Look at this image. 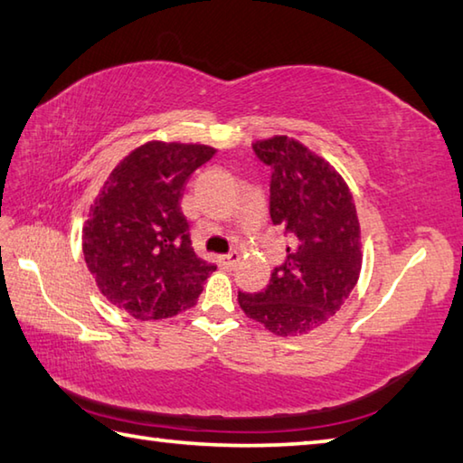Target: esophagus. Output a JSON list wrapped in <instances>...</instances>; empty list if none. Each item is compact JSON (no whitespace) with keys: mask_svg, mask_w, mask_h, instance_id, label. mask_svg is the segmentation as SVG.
<instances>
[{"mask_svg":"<svg viewBox=\"0 0 463 463\" xmlns=\"http://www.w3.org/2000/svg\"><path fill=\"white\" fill-rule=\"evenodd\" d=\"M239 260H241V252H237V250H232L229 254H224V257H221V264L224 269H234L239 264Z\"/></svg>","mask_w":463,"mask_h":463,"instance_id":"obj_1","label":"esophagus"}]
</instances>
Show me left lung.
Instances as JSON below:
<instances>
[{
	"label": "left lung",
	"instance_id": "obj_1",
	"mask_svg": "<svg viewBox=\"0 0 463 463\" xmlns=\"http://www.w3.org/2000/svg\"><path fill=\"white\" fill-rule=\"evenodd\" d=\"M270 166V219L290 237L287 259L262 292H239L249 318L279 336L328 322L360 277V222L352 193L334 166L288 137L252 145Z\"/></svg>",
	"mask_w": 463,
	"mask_h": 463
}]
</instances>
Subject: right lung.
Segmentation results:
<instances>
[{
  "label": "right lung",
  "mask_w": 463,
  "mask_h": 463,
  "mask_svg": "<svg viewBox=\"0 0 463 463\" xmlns=\"http://www.w3.org/2000/svg\"><path fill=\"white\" fill-rule=\"evenodd\" d=\"M216 151L151 141L111 171L83 226L87 269L103 297L137 320L191 308L216 269L196 257L181 211L184 183Z\"/></svg>",
  "instance_id": "1"
}]
</instances>
